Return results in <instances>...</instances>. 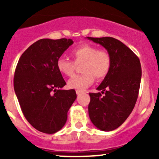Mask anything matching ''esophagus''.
<instances>
[{
  "mask_svg": "<svg viewBox=\"0 0 159 159\" xmlns=\"http://www.w3.org/2000/svg\"><path fill=\"white\" fill-rule=\"evenodd\" d=\"M76 93H77V94H82L83 91H80V90H76Z\"/></svg>",
  "mask_w": 159,
  "mask_h": 159,
  "instance_id": "esophagus-1",
  "label": "esophagus"
}]
</instances>
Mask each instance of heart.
Returning a JSON list of instances; mask_svg holds the SVG:
<instances>
[{"instance_id": "obj_1", "label": "heart", "mask_w": 159, "mask_h": 159, "mask_svg": "<svg viewBox=\"0 0 159 159\" xmlns=\"http://www.w3.org/2000/svg\"><path fill=\"white\" fill-rule=\"evenodd\" d=\"M73 61L60 57L57 61V68L65 76L75 74L77 65H81L84 74L76 75L68 81V87L72 89L84 90L94 82V76L100 80L108 74L111 65V57L108 51L98 49L91 44H81L71 51Z\"/></svg>"}]
</instances>
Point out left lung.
Wrapping results in <instances>:
<instances>
[{"mask_svg":"<svg viewBox=\"0 0 159 159\" xmlns=\"http://www.w3.org/2000/svg\"><path fill=\"white\" fill-rule=\"evenodd\" d=\"M87 38L103 46L111 57L109 72L97 88L102 93H90L89 105L93 125L110 131L125 122L135 105L142 78L141 63L131 49L115 38Z\"/></svg>","mask_w":159,"mask_h":159,"instance_id":"obj_1","label":"left lung"}]
</instances>
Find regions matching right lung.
I'll use <instances>...</instances> for the list:
<instances>
[{
	"label": "right lung",
	"instance_id": "right-lung-1",
	"mask_svg": "<svg viewBox=\"0 0 159 159\" xmlns=\"http://www.w3.org/2000/svg\"><path fill=\"white\" fill-rule=\"evenodd\" d=\"M71 39H41L22 54L17 62L14 88L28 122L43 133L54 134L64 127L77 98L75 90H63L66 82L57 61L73 44Z\"/></svg>",
	"mask_w": 159,
	"mask_h": 159
}]
</instances>
